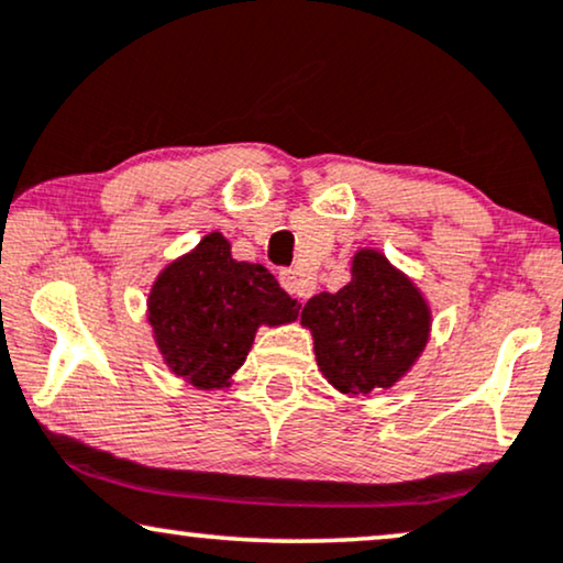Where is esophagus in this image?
<instances>
[{
    "label": "esophagus",
    "instance_id": "34e87169",
    "mask_svg": "<svg viewBox=\"0 0 563 563\" xmlns=\"http://www.w3.org/2000/svg\"><path fill=\"white\" fill-rule=\"evenodd\" d=\"M280 286L288 290L294 298H306L311 294V286L306 277H301V273H296V269H283L280 273Z\"/></svg>",
    "mask_w": 563,
    "mask_h": 563
}]
</instances>
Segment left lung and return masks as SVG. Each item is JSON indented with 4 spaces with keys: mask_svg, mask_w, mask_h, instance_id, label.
I'll use <instances>...</instances> for the list:
<instances>
[{
    "mask_svg": "<svg viewBox=\"0 0 563 563\" xmlns=\"http://www.w3.org/2000/svg\"><path fill=\"white\" fill-rule=\"evenodd\" d=\"M311 329L319 371L336 391H386L409 373L430 340L424 296L384 254L360 250L352 280L336 294L313 296L301 311Z\"/></svg>",
    "mask_w": 563,
    "mask_h": 563,
    "instance_id": "8db88e82",
    "label": "left lung"
}]
</instances>
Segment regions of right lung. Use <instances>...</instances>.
<instances>
[{"mask_svg":"<svg viewBox=\"0 0 563 563\" xmlns=\"http://www.w3.org/2000/svg\"><path fill=\"white\" fill-rule=\"evenodd\" d=\"M298 309L267 267L231 257L219 231L169 262L148 294V324L164 363L203 391L229 386L257 329L296 321Z\"/></svg>","mask_w":563,"mask_h":563,"instance_id":"right-lung-1","label":"right lung"}]
</instances>
